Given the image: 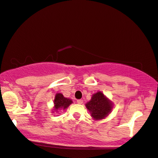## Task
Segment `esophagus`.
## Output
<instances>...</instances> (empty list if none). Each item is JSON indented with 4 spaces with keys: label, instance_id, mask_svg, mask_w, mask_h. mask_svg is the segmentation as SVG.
<instances>
[{
    "label": "esophagus",
    "instance_id": "esophagus-1",
    "mask_svg": "<svg viewBox=\"0 0 158 158\" xmlns=\"http://www.w3.org/2000/svg\"><path fill=\"white\" fill-rule=\"evenodd\" d=\"M77 102L78 104H82L83 102V100H81V99H80V100H77Z\"/></svg>",
    "mask_w": 158,
    "mask_h": 158
}]
</instances>
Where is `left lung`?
Returning a JSON list of instances; mask_svg holds the SVG:
<instances>
[{"mask_svg": "<svg viewBox=\"0 0 158 158\" xmlns=\"http://www.w3.org/2000/svg\"><path fill=\"white\" fill-rule=\"evenodd\" d=\"M85 107L90 112L93 119L100 120L110 114L113 108V102L101 91H98L92 95L90 101L85 104Z\"/></svg>", "mask_w": 158, "mask_h": 158, "instance_id": "obj_1", "label": "left lung"}]
</instances>
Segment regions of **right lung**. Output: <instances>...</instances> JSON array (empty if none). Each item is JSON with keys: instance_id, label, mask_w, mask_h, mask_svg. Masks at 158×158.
Returning a JSON list of instances; mask_svg holds the SVG:
<instances>
[{"instance_id": "obj_1", "label": "right lung", "mask_w": 158, "mask_h": 158, "mask_svg": "<svg viewBox=\"0 0 158 158\" xmlns=\"http://www.w3.org/2000/svg\"><path fill=\"white\" fill-rule=\"evenodd\" d=\"M73 103V100L70 98H65L62 93H56L53 101V109L52 113H58L60 110H66L70 104Z\"/></svg>"}]
</instances>
